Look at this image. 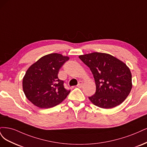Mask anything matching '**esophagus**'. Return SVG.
<instances>
[{"instance_id": "esophagus-1", "label": "esophagus", "mask_w": 147, "mask_h": 147, "mask_svg": "<svg viewBox=\"0 0 147 147\" xmlns=\"http://www.w3.org/2000/svg\"><path fill=\"white\" fill-rule=\"evenodd\" d=\"M82 85H83V82L82 81H79L78 84V87L79 88H81L82 87Z\"/></svg>"}]
</instances>
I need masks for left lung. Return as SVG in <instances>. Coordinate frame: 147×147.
I'll return each mask as SVG.
<instances>
[{
  "label": "left lung",
  "mask_w": 147,
  "mask_h": 147,
  "mask_svg": "<svg viewBox=\"0 0 147 147\" xmlns=\"http://www.w3.org/2000/svg\"><path fill=\"white\" fill-rule=\"evenodd\" d=\"M79 58L90 69L96 84V92L88 99L94 105L112 109L123 102L132 89V74L121 60L110 54L92 53Z\"/></svg>",
  "instance_id": "obj_1"
}]
</instances>
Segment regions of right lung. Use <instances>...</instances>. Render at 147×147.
Masks as SVG:
<instances>
[{"instance_id":"1","label":"right lung","mask_w":147,"mask_h":147,"mask_svg":"<svg viewBox=\"0 0 147 147\" xmlns=\"http://www.w3.org/2000/svg\"><path fill=\"white\" fill-rule=\"evenodd\" d=\"M69 59L68 56L52 53L32 64L22 79L23 91L28 100L41 109L53 107L62 102L70 91L64 88L58 73Z\"/></svg>"}]
</instances>
